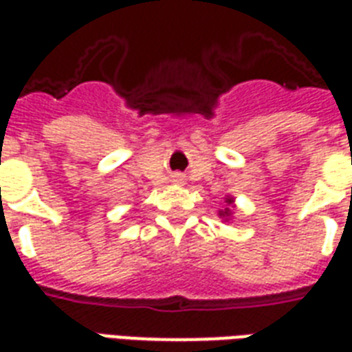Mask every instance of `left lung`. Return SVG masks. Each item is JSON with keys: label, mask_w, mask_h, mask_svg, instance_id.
<instances>
[{"label": "left lung", "mask_w": 352, "mask_h": 352, "mask_svg": "<svg viewBox=\"0 0 352 352\" xmlns=\"http://www.w3.org/2000/svg\"><path fill=\"white\" fill-rule=\"evenodd\" d=\"M226 203H228V209H223L218 212V214L222 216L223 220H228L229 216H231V209H229V207H233V197H226Z\"/></svg>", "instance_id": "1"}]
</instances>
